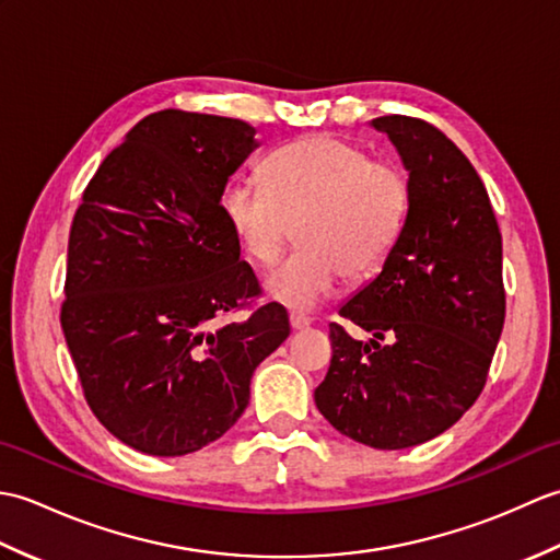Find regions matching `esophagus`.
I'll return each instance as SVG.
<instances>
[{"instance_id":"esophagus-1","label":"esophagus","mask_w":560,"mask_h":560,"mask_svg":"<svg viewBox=\"0 0 560 560\" xmlns=\"http://www.w3.org/2000/svg\"><path fill=\"white\" fill-rule=\"evenodd\" d=\"M291 327L295 329V331H301V329H305V327H311L313 325V317H307V315H301V313H291Z\"/></svg>"}]
</instances>
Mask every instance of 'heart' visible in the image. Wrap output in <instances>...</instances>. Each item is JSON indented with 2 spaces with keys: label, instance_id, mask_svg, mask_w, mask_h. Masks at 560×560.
<instances>
[{
  "label": "heart",
  "instance_id": "b5f03b06",
  "mask_svg": "<svg viewBox=\"0 0 560 560\" xmlns=\"http://www.w3.org/2000/svg\"><path fill=\"white\" fill-rule=\"evenodd\" d=\"M261 175L265 185L225 183L221 213L261 267L277 265L295 229L301 247L265 283L271 301L311 311L341 273L368 279L395 253L411 207L401 165L373 161L347 139L313 135L273 151Z\"/></svg>",
  "mask_w": 560,
  "mask_h": 560
}]
</instances>
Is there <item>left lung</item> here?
Listing matches in <instances>:
<instances>
[{
  "label": "left lung",
  "instance_id": "1",
  "mask_svg": "<svg viewBox=\"0 0 560 560\" xmlns=\"http://www.w3.org/2000/svg\"><path fill=\"white\" fill-rule=\"evenodd\" d=\"M409 173L411 207L395 253L339 307L371 335L329 325L319 413L355 443L404 450L455 425L489 375L505 323L503 241L481 177L423 120L375 117Z\"/></svg>",
  "mask_w": 560,
  "mask_h": 560
}]
</instances>
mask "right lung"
Returning <instances> with one entry per match:
<instances>
[{"label": "right lung", "instance_id": "right-lung-1", "mask_svg": "<svg viewBox=\"0 0 560 560\" xmlns=\"http://www.w3.org/2000/svg\"><path fill=\"white\" fill-rule=\"evenodd\" d=\"M231 117H144L93 175L67 249L62 329L83 395L125 445L183 457L221 438L255 368L289 337L281 305L217 319L259 293L221 192L259 141Z\"/></svg>", "mask_w": 560, "mask_h": 560}]
</instances>
